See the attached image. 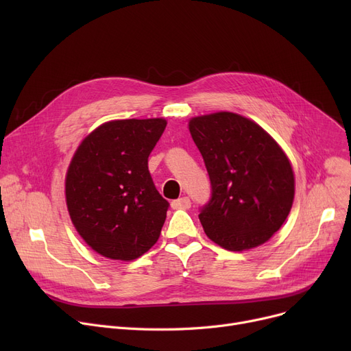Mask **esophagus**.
<instances>
[{"label":"esophagus","instance_id":"esophagus-1","mask_svg":"<svg viewBox=\"0 0 351 351\" xmlns=\"http://www.w3.org/2000/svg\"><path fill=\"white\" fill-rule=\"evenodd\" d=\"M191 205H192L191 204V199L188 196H182V197L173 200L172 204H171L172 209H189Z\"/></svg>","mask_w":351,"mask_h":351}]
</instances>
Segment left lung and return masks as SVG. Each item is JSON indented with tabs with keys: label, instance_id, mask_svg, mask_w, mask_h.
I'll use <instances>...</instances> for the list:
<instances>
[{
	"label": "left lung",
	"instance_id": "obj_1",
	"mask_svg": "<svg viewBox=\"0 0 351 351\" xmlns=\"http://www.w3.org/2000/svg\"><path fill=\"white\" fill-rule=\"evenodd\" d=\"M189 131L210 179V199L199 213L208 237L233 252L267 242L294 197L293 169L280 146L232 112L192 118Z\"/></svg>",
	"mask_w": 351,
	"mask_h": 351
}]
</instances>
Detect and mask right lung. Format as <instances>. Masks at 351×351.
Wrapping results in <instances>:
<instances>
[{"mask_svg":"<svg viewBox=\"0 0 351 351\" xmlns=\"http://www.w3.org/2000/svg\"><path fill=\"white\" fill-rule=\"evenodd\" d=\"M166 121H110L80 145L65 179L73 226L97 253L134 261L158 241L169 202L147 169Z\"/></svg>","mask_w":351,"mask_h":351,"instance_id":"right-lung-1","label":"right lung"}]
</instances>
